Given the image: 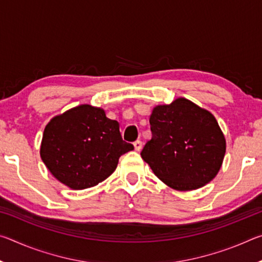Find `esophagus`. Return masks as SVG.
Wrapping results in <instances>:
<instances>
[{
	"mask_svg": "<svg viewBox=\"0 0 262 262\" xmlns=\"http://www.w3.org/2000/svg\"><path fill=\"white\" fill-rule=\"evenodd\" d=\"M134 147H135V150L136 151H140V150L142 149V147H143V144H142V141L137 140L134 142Z\"/></svg>",
	"mask_w": 262,
	"mask_h": 262,
	"instance_id": "esophagus-1",
	"label": "esophagus"
}]
</instances>
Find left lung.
<instances>
[{
  "label": "left lung",
  "mask_w": 262,
  "mask_h": 262,
  "mask_svg": "<svg viewBox=\"0 0 262 262\" xmlns=\"http://www.w3.org/2000/svg\"><path fill=\"white\" fill-rule=\"evenodd\" d=\"M149 121L152 137L141 156L163 183L192 190L215 178L225 155V139L214 115L178 98L156 106Z\"/></svg>",
  "instance_id": "8db88e82"
}]
</instances>
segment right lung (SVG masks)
<instances>
[{
	"mask_svg": "<svg viewBox=\"0 0 262 262\" xmlns=\"http://www.w3.org/2000/svg\"><path fill=\"white\" fill-rule=\"evenodd\" d=\"M134 149L105 111L79 105L53 118L43 130L40 156L55 178L73 189L98 185L113 173L121 155Z\"/></svg>",
	"mask_w": 262,
	"mask_h": 262,
	"instance_id": "right-lung-1",
	"label": "right lung"
}]
</instances>
